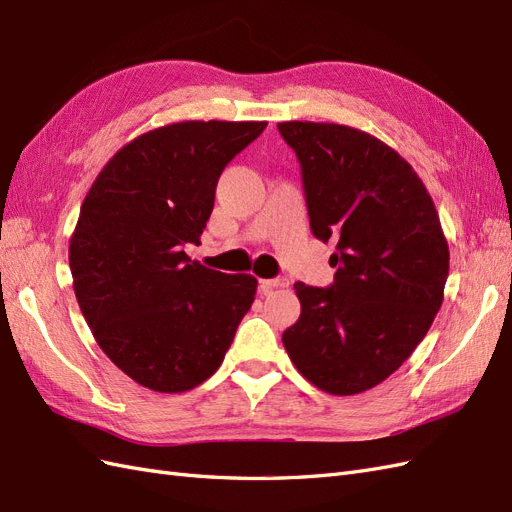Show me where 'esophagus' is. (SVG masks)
Here are the masks:
<instances>
[{
	"instance_id": "esophagus-1",
	"label": "esophagus",
	"mask_w": 512,
	"mask_h": 512,
	"mask_svg": "<svg viewBox=\"0 0 512 512\" xmlns=\"http://www.w3.org/2000/svg\"><path fill=\"white\" fill-rule=\"evenodd\" d=\"M289 281L283 279V276H279V279H266V281H259V291L261 294H270L272 289H281V287H287Z\"/></svg>"
}]
</instances>
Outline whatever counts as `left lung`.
<instances>
[{"instance_id": "left-lung-1", "label": "left lung", "mask_w": 512, "mask_h": 512, "mask_svg": "<svg viewBox=\"0 0 512 512\" xmlns=\"http://www.w3.org/2000/svg\"><path fill=\"white\" fill-rule=\"evenodd\" d=\"M294 148L311 231L337 242L328 289L296 283L300 317L283 332L313 386L349 397L382 384L425 339L444 300L448 242L412 165L364 130L281 122Z\"/></svg>"}]
</instances>
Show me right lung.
Masks as SVG:
<instances>
[{"instance_id": "add662e5", "label": "right lung", "mask_w": 512, "mask_h": 512, "mask_svg": "<svg viewBox=\"0 0 512 512\" xmlns=\"http://www.w3.org/2000/svg\"><path fill=\"white\" fill-rule=\"evenodd\" d=\"M268 122L186 120L148 130L96 175L70 236L72 287L96 343L143 388L186 392L216 373L257 279L210 270L199 244L229 160Z\"/></svg>"}]
</instances>
